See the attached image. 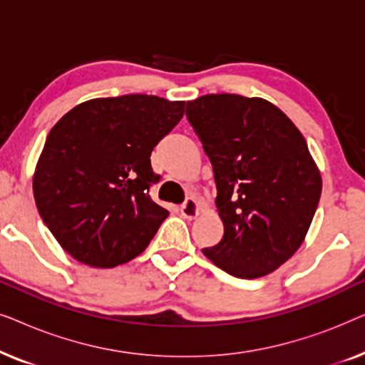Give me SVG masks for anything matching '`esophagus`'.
Here are the masks:
<instances>
[{"label": "esophagus", "mask_w": 365, "mask_h": 365, "mask_svg": "<svg viewBox=\"0 0 365 365\" xmlns=\"http://www.w3.org/2000/svg\"><path fill=\"white\" fill-rule=\"evenodd\" d=\"M197 212H199L197 202H196V199H194V197H187L186 201L181 204V214L186 219H194L197 216Z\"/></svg>", "instance_id": "34e87169"}]
</instances>
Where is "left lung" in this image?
Instances as JSON below:
<instances>
[{
  "label": "left lung",
  "mask_w": 365,
  "mask_h": 365,
  "mask_svg": "<svg viewBox=\"0 0 365 365\" xmlns=\"http://www.w3.org/2000/svg\"><path fill=\"white\" fill-rule=\"evenodd\" d=\"M186 116L212 164L222 239L204 256L234 277L276 271L301 246L322 191L301 131L261 98L206 94Z\"/></svg>",
  "instance_id": "8db88e82"
}]
</instances>
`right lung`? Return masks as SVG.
<instances>
[{"instance_id": "add662e5", "label": "right lung", "mask_w": 365, "mask_h": 365, "mask_svg": "<svg viewBox=\"0 0 365 365\" xmlns=\"http://www.w3.org/2000/svg\"><path fill=\"white\" fill-rule=\"evenodd\" d=\"M184 114V101L148 94L98 98L49 131L33 179L39 216L61 247L93 267L131 261L168 211L149 196L151 153Z\"/></svg>"}]
</instances>
